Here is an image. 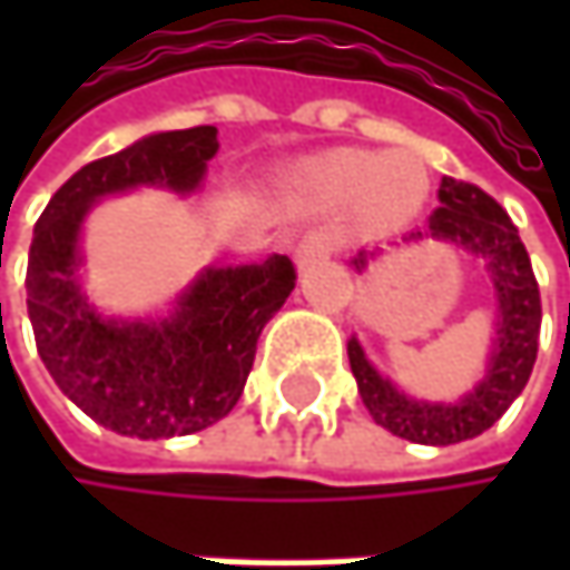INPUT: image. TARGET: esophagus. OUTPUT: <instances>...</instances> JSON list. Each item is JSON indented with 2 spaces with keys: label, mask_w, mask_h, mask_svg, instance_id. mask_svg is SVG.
<instances>
[{
  "label": "esophagus",
  "mask_w": 570,
  "mask_h": 570,
  "mask_svg": "<svg viewBox=\"0 0 570 570\" xmlns=\"http://www.w3.org/2000/svg\"><path fill=\"white\" fill-rule=\"evenodd\" d=\"M333 250H336V234H333V230H326V227L309 230V234H303L299 244H296V264H299V267L316 264V261L330 257Z\"/></svg>",
  "instance_id": "obj_1"
}]
</instances>
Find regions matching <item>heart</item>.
Listing matches in <instances>:
<instances>
[{
    "label": "heart",
    "mask_w": 570,
    "mask_h": 570,
    "mask_svg": "<svg viewBox=\"0 0 570 570\" xmlns=\"http://www.w3.org/2000/svg\"><path fill=\"white\" fill-rule=\"evenodd\" d=\"M309 180L336 197L353 200L363 197V207L373 220L399 224L409 220L429 194V174L419 165V158L396 151H363V148H340L326 151L309 165Z\"/></svg>",
    "instance_id": "b5f03b06"
}]
</instances>
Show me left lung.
<instances>
[{
    "instance_id": "left-lung-1",
    "label": "left lung",
    "mask_w": 570,
    "mask_h": 570,
    "mask_svg": "<svg viewBox=\"0 0 570 570\" xmlns=\"http://www.w3.org/2000/svg\"><path fill=\"white\" fill-rule=\"evenodd\" d=\"M439 200L442 207L432 210L429 234L452 240L472 254H482L495 284L499 340H495L489 376L462 402L432 405V402L402 396L390 380H383L366 363L356 340H350L346 346L350 370L360 383V396L366 402L370 415L393 435L419 445H452L492 429L531 376L538 356V330H541V293L512 217L482 187L455 177H442ZM353 264L356 271H363L366 254H360Z\"/></svg>"
}]
</instances>
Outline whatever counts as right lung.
<instances>
[{"instance_id": "add662e5", "label": "right lung", "mask_w": 570, "mask_h": 570, "mask_svg": "<svg viewBox=\"0 0 570 570\" xmlns=\"http://www.w3.org/2000/svg\"><path fill=\"white\" fill-rule=\"evenodd\" d=\"M217 128L161 131L75 171L42 210L29 247V320L56 386L98 425L168 439L224 419L244 393L264 323L296 284L289 257L207 271L161 323L101 320L75 284L88 207L115 190H194L217 155Z\"/></svg>"}]
</instances>
